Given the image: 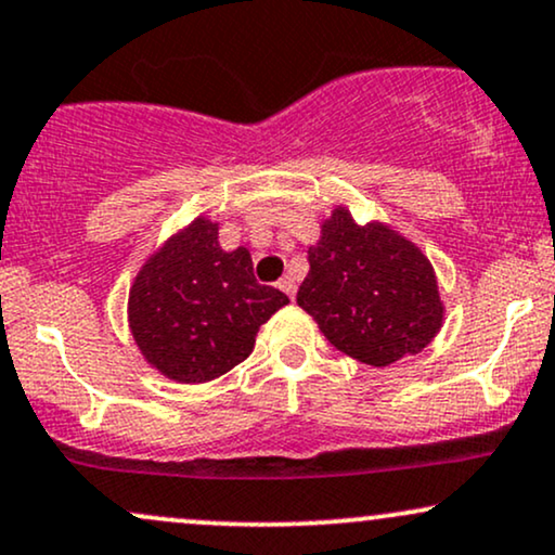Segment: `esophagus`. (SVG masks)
<instances>
[{"mask_svg": "<svg viewBox=\"0 0 555 555\" xmlns=\"http://www.w3.org/2000/svg\"><path fill=\"white\" fill-rule=\"evenodd\" d=\"M279 286H282V292H286V297L295 299V295H297V279L295 276H284L282 282H279Z\"/></svg>", "mask_w": 555, "mask_h": 555, "instance_id": "1", "label": "esophagus"}]
</instances>
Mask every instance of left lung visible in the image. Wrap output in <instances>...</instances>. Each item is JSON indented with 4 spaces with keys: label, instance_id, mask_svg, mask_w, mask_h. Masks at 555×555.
<instances>
[{
    "label": "left lung",
    "instance_id": "left-lung-1",
    "mask_svg": "<svg viewBox=\"0 0 555 555\" xmlns=\"http://www.w3.org/2000/svg\"><path fill=\"white\" fill-rule=\"evenodd\" d=\"M307 260L310 273L297 305L338 351L359 362H398L424 351L442 328L444 305L429 258L392 227L357 224L338 206Z\"/></svg>",
    "mask_w": 555,
    "mask_h": 555
}]
</instances>
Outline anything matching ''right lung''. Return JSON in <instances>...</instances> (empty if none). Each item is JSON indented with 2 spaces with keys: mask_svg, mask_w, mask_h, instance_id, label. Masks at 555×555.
I'll return each mask as SVG.
<instances>
[{
  "mask_svg": "<svg viewBox=\"0 0 555 555\" xmlns=\"http://www.w3.org/2000/svg\"><path fill=\"white\" fill-rule=\"evenodd\" d=\"M219 224L198 217L146 258L129 292V328L165 377L196 385L250 357L256 333L284 292L253 276L245 248H219Z\"/></svg>",
  "mask_w": 555,
  "mask_h": 555,
  "instance_id": "1",
  "label": "right lung"
}]
</instances>
